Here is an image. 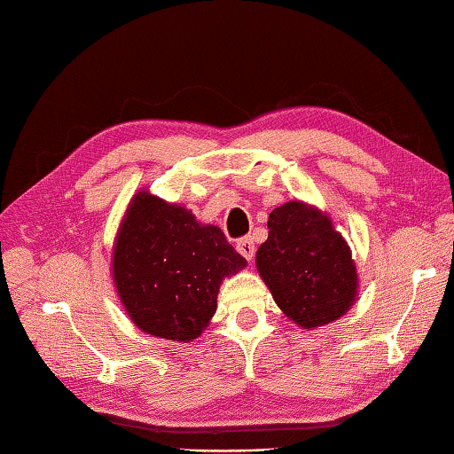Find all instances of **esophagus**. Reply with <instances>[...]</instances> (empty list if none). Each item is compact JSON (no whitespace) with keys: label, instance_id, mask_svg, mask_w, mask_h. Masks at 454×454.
<instances>
[{"label":"esophagus","instance_id":"esophagus-1","mask_svg":"<svg viewBox=\"0 0 454 454\" xmlns=\"http://www.w3.org/2000/svg\"><path fill=\"white\" fill-rule=\"evenodd\" d=\"M236 249L239 252V255H244L247 262H254V255H255V244L252 242V238H242L238 239Z\"/></svg>","mask_w":454,"mask_h":454}]
</instances>
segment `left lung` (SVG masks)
I'll list each match as a JSON object with an SVG mask.
<instances>
[{
    "instance_id": "1",
    "label": "left lung",
    "mask_w": 454,
    "mask_h": 454,
    "mask_svg": "<svg viewBox=\"0 0 454 454\" xmlns=\"http://www.w3.org/2000/svg\"><path fill=\"white\" fill-rule=\"evenodd\" d=\"M267 228L255 267L288 320L314 330L349 312L359 275L332 218L302 200H288L269 215Z\"/></svg>"
}]
</instances>
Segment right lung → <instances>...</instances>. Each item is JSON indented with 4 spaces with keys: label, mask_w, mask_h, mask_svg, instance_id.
I'll use <instances>...</instances> for the list:
<instances>
[{
    "label": "right lung",
    "mask_w": 454,
    "mask_h": 454,
    "mask_svg": "<svg viewBox=\"0 0 454 454\" xmlns=\"http://www.w3.org/2000/svg\"><path fill=\"white\" fill-rule=\"evenodd\" d=\"M247 262L218 226L177 202L138 191L113 244V283L132 324L152 337L189 343L216 312L220 285Z\"/></svg>",
    "instance_id": "add662e5"
}]
</instances>
